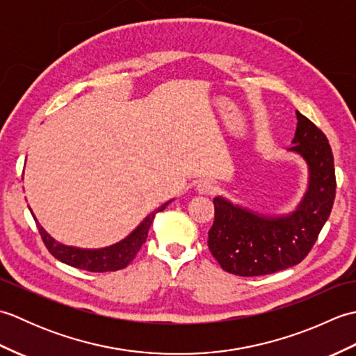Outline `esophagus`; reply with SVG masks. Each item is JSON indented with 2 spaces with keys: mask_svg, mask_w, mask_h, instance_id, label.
Returning <instances> with one entry per match:
<instances>
[{
  "mask_svg": "<svg viewBox=\"0 0 356 356\" xmlns=\"http://www.w3.org/2000/svg\"><path fill=\"white\" fill-rule=\"evenodd\" d=\"M197 191L200 194H211L214 191V184L211 182V180H200V182L197 184Z\"/></svg>",
  "mask_w": 356,
  "mask_h": 356,
  "instance_id": "obj_1",
  "label": "esophagus"
}]
</instances>
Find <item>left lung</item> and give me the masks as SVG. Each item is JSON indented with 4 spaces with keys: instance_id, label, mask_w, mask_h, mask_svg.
I'll list each match as a JSON object with an SVG mask.
<instances>
[{
    "instance_id": "left-lung-1",
    "label": "left lung",
    "mask_w": 356,
    "mask_h": 356,
    "mask_svg": "<svg viewBox=\"0 0 356 356\" xmlns=\"http://www.w3.org/2000/svg\"><path fill=\"white\" fill-rule=\"evenodd\" d=\"M297 131L289 151L305 159L309 185L300 205L286 216H264L214 199V223L208 232L211 254L222 269L240 277H259L295 266L311 252L335 200V166L329 140L297 111Z\"/></svg>"
}]
</instances>
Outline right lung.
<instances>
[{
  "instance_id": "right-lung-1",
  "label": "right lung",
  "mask_w": 356,
  "mask_h": 356,
  "mask_svg": "<svg viewBox=\"0 0 356 356\" xmlns=\"http://www.w3.org/2000/svg\"><path fill=\"white\" fill-rule=\"evenodd\" d=\"M170 202L163 203V205L159 207L154 213H151L145 220H143L138 228H136L130 236L125 237L122 241L102 249H81V248H73V246L58 243L55 238L50 237L49 234L45 232V229L40 223L36 222V225L45 248H47L49 252L59 261L69 264V266L84 269L88 272L119 270V269L127 268V264L130 263L136 257V254L139 252L140 246L147 241L148 229L154 220V216L157 213H161V211H163ZM30 213H32V211H30Z\"/></svg>"
}]
</instances>
